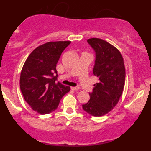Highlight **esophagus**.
Here are the masks:
<instances>
[{
    "mask_svg": "<svg viewBox=\"0 0 151 151\" xmlns=\"http://www.w3.org/2000/svg\"><path fill=\"white\" fill-rule=\"evenodd\" d=\"M71 89L76 91V90H79V87H77V86H72V87H71Z\"/></svg>",
    "mask_w": 151,
    "mask_h": 151,
    "instance_id": "34e87169",
    "label": "esophagus"
}]
</instances>
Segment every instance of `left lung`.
<instances>
[{"label": "left lung", "instance_id": "obj_1", "mask_svg": "<svg viewBox=\"0 0 151 151\" xmlns=\"http://www.w3.org/2000/svg\"><path fill=\"white\" fill-rule=\"evenodd\" d=\"M87 42L96 52L93 74L99 81L93 84L90 99L82 108L90 115L99 117L119 102L125 85V66L120 51L111 44L99 38H90Z\"/></svg>", "mask_w": 151, "mask_h": 151}]
</instances>
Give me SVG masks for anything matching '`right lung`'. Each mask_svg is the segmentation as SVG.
Here are the masks:
<instances>
[{
  "label": "right lung",
  "mask_w": 151,
  "mask_h": 151,
  "mask_svg": "<svg viewBox=\"0 0 151 151\" xmlns=\"http://www.w3.org/2000/svg\"><path fill=\"white\" fill-rule=\"evenodd\" d=\"M70 41H55L41 45L30 54L22 67L20 86L25 101L32 110L47 114L58 108L70 87L57 82L56 66Z\"/></svg>",
  "instance_id": "1"
}]
</instances>
